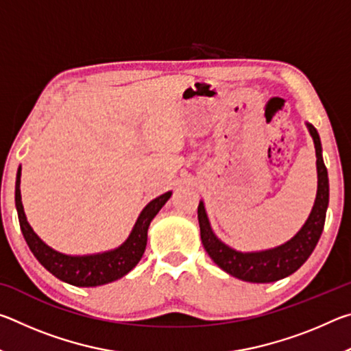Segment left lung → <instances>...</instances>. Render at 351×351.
<instances>
[{
  "label": "left lung",
  "instance_id": "left-lung-1",
  "mask_svg": "<svg viewBox=\"0 0 351 351\" xmlns=\"http://www.w3.org/2000/svg\"><path fill=\"white\" fill-rule=\"evenodd\" d=\"M306 128L314 141V148H316L317 195L305 224L285 245L258 252L235 251V249L224 245L213 234L204 209V203L199 201L198 221L201 241H203L206 252L209 254V257L215 261L219 268L228 272V274L240 278V280L251 283H271L291 276L308 260L314 247H316L320 235H322L330 197L328 173H326V167L324 164L322 145H320L317 130L311 123H306Z\"/></svg>",
  "mask_w": 351,
  "mask_h": 351
}]
</instances>
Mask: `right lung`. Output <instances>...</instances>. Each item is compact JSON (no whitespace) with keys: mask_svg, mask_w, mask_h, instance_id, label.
<instances>
[{"mask_svg":"<svg viewBox=\"0 0 351 351\" xmlns=\"http://www.w3.org/2000/svg\"><path fill=\"white\" fill-rule=\"evenodd\" d=\"M20 178L21 167L16 173L15 182V206L19 212L20 228L25 235L29 249L35 255L41 265L56 276L60 280L66 282L74 287H99L110 282H114L117 278L128 274L139 260L144 255L147 246V230L152 219L156 217V213L162 209V206L167 203L171 197V192L161 195V197L150 201L136 221L134 228L123 245L116 249L102 254L94 255H66L57 252L40 240V237L34 232L31 224L27 223L25 209L21 203L20 192Z\"/></svg>","mask_w":351,"mask_h":351,"instance_id":"1","label":"right lung"}]
</instances>
